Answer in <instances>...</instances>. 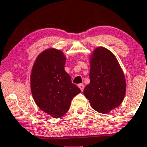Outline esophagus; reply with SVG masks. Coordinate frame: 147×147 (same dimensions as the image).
<instances>
[{"label": "esophagus", "instance_id": "34e87169", "mask_svg": "<svg viewBox=\"0 0 147 147\" xmlns=\"http://www.w3.org/2000/svg\"><path fill=\"white\" fill-rule=\"evenodd\" d=\"M78 86H79V88L81 89V91H83L84 88V85L83 84H78Z\"/></svg>", "mask_w": 147, "mask_h": 147}]
</instances>
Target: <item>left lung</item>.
I'll list each match as a JSON object with an SVG mask.
<instances>
[{
    "label": "left lung",
    "mask_w": 147,
    "mask_h": 147,
    "mask_svg": "<svg viewBox=\"0 0 147 147\" xmlns=\"http://www.w3.org/2000/svg\"><path fill=\"white\" fill-rule=\"evenodd\" d=\"M90 83L84 89L93 109L107 114L123 102L126 83L115 56L105 47H98L90 61Z\"/></svg>",
    "instance_id": "obj_1"
}]
</instances>
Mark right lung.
<instances>
[{"label":"right lung","instance_id":"add662e5","mask_svg":"<svg viewBox=\"0 0 147 147\" xmlns=\"http://www.w3.org/2000/svg\"><path fill=\"white\" fill-rule=\"evenodd\" d=\"M65 57L62 51L48 49L38 56L30 75V87L35 103L54 118L63 116L69 110L72 98L81 92L65 71Z\"/></svg>","mask_w":147,"mask_h":147}]
</instances>
